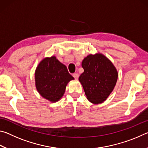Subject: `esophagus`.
Instances as JSON below:
<instances>
[{"label": "esophagus", "mask_w": 148, "mask_h": 148, "mask_svg": "<svg viewBox=\"0 0 148 148\" xmlns=\"http://www.w3.org/2000/svg\"><path fill=\"white\" fill-rule=\"evenodd\" d=\"M72 76H73V77L75 79H78V77H79V74L77 73H74V74H73Z\"/></svg>", "instance_id": "34e87169"}]
</instances>
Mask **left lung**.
<instances>
[{"label":"left lung","instance_id":"left-lung-1","mask_svg":"<svg viewBox=\"0 0 148 148\" xmlns=\"http://www.w3.org/2000/svg\"><path fill=\"white\" fill-rule=\"evenodd\" d=\"M84 72L79 77L89 101L100 104L106 100L116 86L117 72L114 64L102 54L89 55L82 61Z\"/></svg>","mask_w":148,"mask_h":148}]
</instances>
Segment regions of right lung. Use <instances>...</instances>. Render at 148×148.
<instances>
[{
    "instance_id": "1",
    "label": "right lung",
    "mask_w": 148,
    "mask_h": 148,
    "mask_svg": "<svg viewBox=\"0 0 148 148\" xmlns=\"http://www.w3.org/2000/svg\"><path fill=\"white\" fill-rule=\"evenodd\" d=\"M72 79L66 66L54 56L42 60L35 72L37 91L51 102L58 101L63 96L67 84Z\"/></svg>"
}]
</instances>
